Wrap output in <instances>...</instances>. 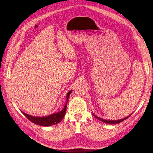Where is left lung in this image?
Here are the masks:
<instances>
[{"label": "left lung", "instance_id": "left-lung-1", "mask_svg": "<svg viewBox=\"0 0 153 153\" xmlns=\"http://www.w3.org/2000/svg\"><path fill=\"white\" fill-rule=\"evenodd\" d=\"M131 115H130L129 116H128V117H126V118H123V119H120V120H104V119H102V118H99L98 117H97L96 115H94V116L97 118H98V120H101V121H102V122H105V123H109V124H115V123H120V122H122V121H123V120H126V119H127V118L131 116Z\"/></svg>", "mask_w": 153, "mask_h": 153}]
</instances>
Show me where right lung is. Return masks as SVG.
Here are the masks:
<instances>
[{
  "label": "right lung",
  "instance_id": "right-lung-1",
  "mask_svg": "<svg viewBox=\"0 0 153 153\" xmlns=\"http://www.w3.org/2000/svg\"><path fill=\"white\" fill-rule=\"evenodd\" d=\"M72 91H70L69 93L67 94V103L64 106V108H63L62 111L56 113V114L50 115L47 117H33L30 115H27L25 113L22 112L26 117L29 120L32 122L33 123L36 124V125L39 126H50L52 125H55V124H56L59 123L62 119H63L65 115V112H66V109H67V101L68 100H69V95L71 93Z\"/></svg>",
  "mask_w": 153,
  "mask_h": 153
}]
</instances>
